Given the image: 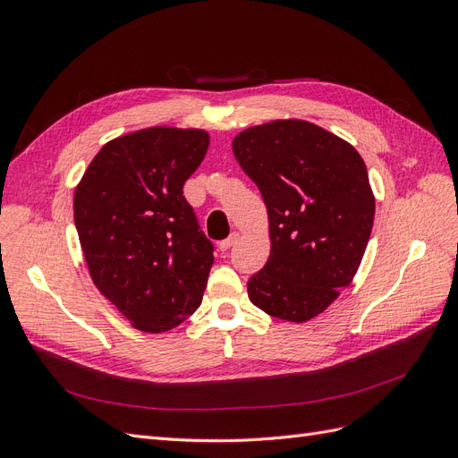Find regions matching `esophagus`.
<instances>
[{
    "label": "esophagus",
    "instance_id": "esophagus-1",
    "mask_svg": "<svg viewBox=\"0 0 458 458\" xmlns=\"http://www.w3.org/2000/svg\"><path fill=\"white\" fill-rule=\"evenodd\" d=\"M237 241H239V233H237V231H233L225 241H221V242H219V250H221V252H227L231 246L237 244Z\"/></svg>",
    "mask_w": 458,
    "mask_h": 458
}]
</instances>
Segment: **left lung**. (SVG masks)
<instances>
[{
    "label": "left lung",
    "instance_id": "8db88e82",
    "mask_svg": "<svg viewBox=\"0 0 458 458\" xmlns=\"http://www.w3.org/2000/svg\"><path fill=\"white\" fill-rule=\"evenodd\" d=\"M233 152L269 216L271 254L248 281V298L283 321H310L363 259L374 221L367 165L348 141L306 120L248 128Z\"/></svg>",
    "mask_w": 458,
    "mask_h": 458
}]
</instances>
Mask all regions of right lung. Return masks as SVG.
<instances>
[{"instance_id": "obj_1", "label": "right lung", "mask_w": 458, "mask_h": 458, "mask_svg": "<svg viewBox=\"0 0 458 458\" xmlns=\"http://www.w3.org/2000/svg\"><path fill=\"white\" fill-rule=\"evenodd\" d=\"M208 143L202 130L122 135L97 152L76 187L74 224L91 279L140 330H170L202 301L214 244L183 185Z\"/></svg>"}]
</instances>
